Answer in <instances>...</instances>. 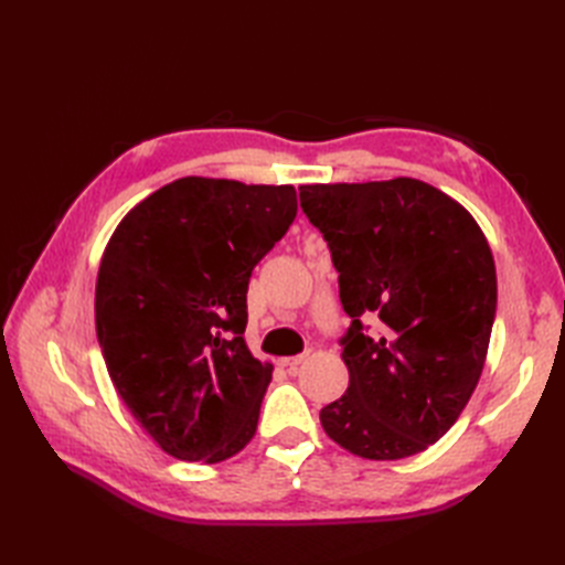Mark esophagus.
I'll return each instance as SVG.
<instances>
[{"label": "esophagus", "mask_w": 565, "mask_h": 565, "mask_svg": "<svg viewBox=\"0 0 565 565\" xmlns=\"http://www.w3.org/2000/svg\"><path fill=\"white\" fill-rule=\"evenodd\" d=\"M306 361H309V353H303V355H295V358H282L280 361V365L282 367H287V370H299Z\"/></svg>", "instance_id": "1"}]
</instances>
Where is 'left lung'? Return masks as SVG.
<instances>
[{
	"label": "left lung",
	"mask_w": 565,
	"mask_h": 565,
	"mask_svg": "<svg viewBox=\"0 0 565 565\" xmlns=\"http://www.w3.org/2000/svg\"><path fill=\"white\" fill-rule=\"evenodd\" d=\"M299 200L351 318L339 339L349 388L320 409L322 429L365 459L417 455L457 422L483 372L498 311L486 235L417 179L299 185Z\"/></svg>",
	"instance_id": "1"
}]
</instances>
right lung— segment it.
<instances>
[{"label":"right lung","mask_w":565,"mask_h":565,"mask_svg":"<svg viewBox=\"0 0 565 565\" xmlns=\"http://www.w3.org/2000/svg\"><path fill=\"white\" fill-rule=\"evenodd\" d=\"M297 216L292 185L185 177L122 218L96 280V337L129 413L185 461L252 440L270 363L245 344L254 266Z\"/></svg>","instance_id":"add662e5"}]
</instances>
